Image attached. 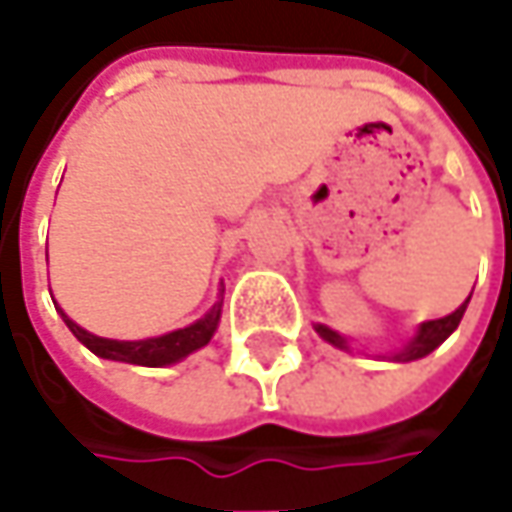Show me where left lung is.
I'll list each match as a JSON object with an SVG mask.
<instances>
[{
    "mask_svg": "<svg viewBox=\"0 0 512 512\" xmlns=\"http://www.w3.org/2000/svg\"><path fill=\"white\" fill-rule=\"evenodd\" d=\"M467 302H470V296H467ZM467 302L462 307H456L450 316H444V319H433V322H422V325L416 327V333H413V339L404 344L402 350H396V353H390V356H382V359H390V362H416V359H424V356H430L439 344L459 327L462 322L464 310H467ZM316 333L330 342L333 347H339V350H350V344L344 339L342 333H336L333 327L327 325H316Z\"/></svg>",
    "mask_w": 512,
    "mask_h": 512,
    "instance_id": "8db88e82",
    "label": "left lung"
}]
</instances>
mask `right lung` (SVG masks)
Masks as SVG:
<instances>
[{
    "mask_svg": "<svg viewBox=\"0 0 512 512\" xmlns=\"http://www.w3.org/2000/svg\"><path fill=\"white\" fill-rule=\"evenodd\" d=\"M56 310L62 313L65 325L70 327V333L79 342L88 347L90 353H96L99 359H110V362H125V364H142V367H165V364H176L187 359L193 350L205 347L216 327L222 319V299L207 310L202 319H196L193 325L170 330L165 336H153V339H139V342H119V339H102L93 336L85 327H79L62 307L56 305Z\"/></svg>",
    "mask_w": 512,
    "mask_h": 512,
    "instance_id": "1",
    "label": "right lung"
}]
</instances>
